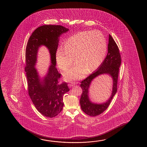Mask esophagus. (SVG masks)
Wrapping results in <instances>:
<instances>
[{"label":"esophagus","instance_id":"1","mask_svg":"<svg viewBox=\"0 0 147 147\" xmlns=\"http://www.w3.org/2000/svg\"><path fill=\"white\" fill-rule=\"evenodd\" d=\"M76 84V83L75 82H72L70 84H69L68 86L69 87H73V86H74Z\"/></svg>","mask_w":147,"mask_h":147}]
</instances>
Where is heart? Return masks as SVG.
Listing matches in <instances>:
<instances>
[{
    "instance_id": "b5f03b06",
    "label": "heart",
    "mask_w": 147,
    "mask_h": 147,
    "mask_svg": "<svg viewBox=\"0 0 147 147\" xmlns=\"http://www.w3.org/2000/svg\"><path fill=\"white\" fill-rule=\"evenodd\" d=\"M107 50V40L102 33L96 30H84L69 37L64 47H59L56 60L59 68L66 71L73 58L74 65L64 73L65 80H75L96 70L105 59Z\"/></svg>"
}]
</instances>
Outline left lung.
Returning <instances> with one entry per match:
<instances>
[{"label":"left lung","mask_w":147,"mask_h":147,"mask_svg":"<svg viewBox=\"0 0 147 147\" xmlns=\"http://www.w3.org/2000/svg\"><path fill=\"white\" fill-rule=\"evenodd\" d=\"M121 64V55L118 47L113 38L109 34L108 53L105 58L96 70L81 82L80 87L82 89L80 103L81 109L86 114L95 117L103 113L109 107L113 97L117 92V79L119 68ZM107 74L113 79L112 93L106 102L102 104L92 103L88 97V89L92 81L100 74Z\"/></svg>","instance_id":"left-lung-1"}]
</instances>
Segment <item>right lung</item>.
Instances as JSON below:
<instances>
[{"mask_svg":"<svg viewBox=\"0 0 147 147\" xmlns=\"http://www.w3.org/2000/svg\"><path fill=\"white\" fill-rule=\"evenodd\" d=\"M68 30V28L60 25L40 26L32 32L26 45L24 69L28 94L38 112L47 117L52 118L60 113L64 106L63 95L70 90L67 83H59L61 74L56 68V52L59 38ZM42 45L49 49L51 63L42 79L35 68L38 49Z\"/></svg>","mask_w":147,"mask_h":147,"instance_id":"1","label":"right lung"}]
</instances>
